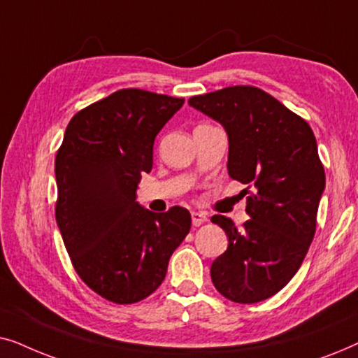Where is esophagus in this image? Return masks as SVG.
I'll return each mask as SVG.
<instances>
[{
  "label": "esophagus",
  "instance_id": "esophagus-1",
  "mask_svg": "<svg viewBox=\"0 0 358 358\" xmlns=\"http://www.w3.org/2000/svg\"><path fill=\"white\" fill-rule=\"evenodd\" d=\"M207 222V215L202 213V212H192V224L194 227H200V224H203Z\"/></svg>",
  "mask_w": 358,
  "mask_h": 358
}]
</instances>
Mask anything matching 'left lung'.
<instances>
[{"instance_id": "left-lung-1", "label": "left lung", "mask_w": 358, "mask_h": 358, "mask_svg": "<svg viewBox=\"0 0 358 358\" xmlns=\"http://www.w3.org/2000/svg\"><path fill=\"white\" fill-rule=\"evenodd\" d=\"M189 104L218 120L228 134V174L246 184L241 229L223 215L228 249L210 275L234 303H257L280 292L300 268L316 233L324 168L311 127L256 86H229L192 96ZM252 188V191H249Z\"/></svg>"}]
</instances>
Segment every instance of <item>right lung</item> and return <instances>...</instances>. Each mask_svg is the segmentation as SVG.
<instances>
[{
	"label": "right lung",
	"instance_id": "right-lung-1",
	"mask_svg": "<svg viewBox=\"0 0 358 358\" xmlns=\"http://www.w3.org/2000/svg\"><path fill=\"white\" fill-rule=\"evenodd\" d=\"M184 104L145 90H119L76 112L55 158V218L73 267L106 300L131 305L164 280L190 229L187 208L153 213L135 202L153 145Z\"/></svg>",
	"mask_w": 358,
	"mask_h": 358
}]
</instances>
